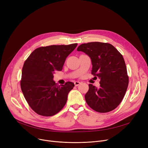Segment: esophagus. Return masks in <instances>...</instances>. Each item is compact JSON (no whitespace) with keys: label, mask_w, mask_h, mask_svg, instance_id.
Segmentation results:
<instances>
[{"label":"esophagus","mask_w":148,"mask_h":148,"mask_svg":"<svg viewBox=\"0 0 148 148\" xmlns=\"http://www.w3.org/2000/svg\"><path fill=\"white\" fill-rule=\"evenodd\" d=\"M80 84V82H74V85L75 86H79Z\"/></svg>","instance_id":"obj_1"}]
</instances>
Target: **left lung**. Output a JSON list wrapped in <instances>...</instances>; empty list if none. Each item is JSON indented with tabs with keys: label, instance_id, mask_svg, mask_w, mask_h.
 <instances>
[{
	"label": "left lung",
	"instance_id": "obj_1",
	"mask_svg": "<svg viewBox=\"0 0 148 148\" xmlns=\"http://www.w3.org/2000/svg\"><path fill=\"white\" fill-rule=\"evenodd\" d=\"M77 50L90 57L92 65L91 73L100 80L99 88L89 85L85 96L87 104L99 112L114 110L123 100L129 82L123 56L108 43H83Z\"/></svg>",
	"mask_w": 148,
	"mask_h": 148
}]
</instances>
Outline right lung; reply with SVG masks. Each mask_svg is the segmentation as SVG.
<instances>
[{"label": "right lung", "instance_id": "add662e5", "mask_svg": "<svg viewBox=\"0 0 148 148\" xmlns=\"http://www.w3.org/2000/svg\"><path fill=\"white\" fill-rule=\"evenodd\" d=\"M77 46V43H73L38 48L25 62L21 89L28 105L37 114L52 116L65 105L74 84L67 82L59 86L53 80V74L56 70H62L66 57Z\"/></svg>", "mask_w": 148, "mask_h": 148}]
</instances>
